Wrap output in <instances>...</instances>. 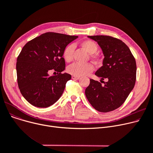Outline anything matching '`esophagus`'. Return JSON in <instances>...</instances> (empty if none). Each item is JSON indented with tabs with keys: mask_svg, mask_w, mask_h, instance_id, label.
<instances>
[{
	"mask_svg": "<svg viewBox=\"0 0 153 153\" xmlns=\"http://www.w3.org/2000/svg\"><path fill=\"white\" fill-rule=\"evenodd\" d=\"M72 79H73V80H78V79H80V77H77V76H73V75H72Z\"/></svg>",
	"mask_w": 153,
	"mask_h": 153,
	"instance_id": "34e87169",
	"label": "esophagus"
}]
</instances>
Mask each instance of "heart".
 Wrapping results in <instances>:
<instances>
[{
    "label": "heart",
    "instance_id": "b5f03b06",
    "mask_svg": "<svg viewBox=\"0 0 153 153\" xmlns=\"http://www.w3.org/2000/svg\"><path fill=\"white\" fill-rule=\"evenodd\" d=\"M80 46L87 53H90V58L95 62L100 61V55L96 53L98 49V46L95 42L91 39H86L80 43ZM74 46L69 45L64 48L62 53L64 59L67 62H71L73 59ZM94 67L91 63L81 64L75 62L68 66L67 71L69 74L77 77L84 76L92 72Z\"/></svg>",
    "mask_w": 153,
    "mask_h": 153
}]
</instances>
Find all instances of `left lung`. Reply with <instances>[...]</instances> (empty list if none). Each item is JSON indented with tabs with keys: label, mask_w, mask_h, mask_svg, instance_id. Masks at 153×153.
Wrapping results in <instances>:
<instances>
[{
	"label": "left lung",
	"mask_w": 153,
	"mask_h": 153,
	"mask_svg": "<svg viewBox=\"0 0 153 153\" xmlns=\"http://www.w3.org/2000/svg\"><path fill=\"white\" fill-rule=\"evenodd\" d=\"M97 42L102 50L103 66L95 74L107 79L104 85L90 79L85 91L92 106L99 111L108 112L121 106L134 88L136 64L129 48L122 40L110 36H88Z\"/></svg>",
	"instance_id": "8db88e82"
}]
</instances>
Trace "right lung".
I'll return each instance as SVG.
<instances>
[{
	"mask_svg": "<svg viewBox=\"0 0 153 153\" xmlns=\"http://www.w3.org/2000/svg\"><path fill=\"white\" fill-rule=\"evenodd\" d=\"M77 36L48 32L28 42L22 48L16 64L21 94L36 107H48L61 97L66 82L71 79L65 69L64 48ZM53 69L57 75L50 76Z\"/></svg>",
	"mask_w": 153,
	"mask_h": 153,
	"instance_id": "add662e5",
	"label": "right lung"
}]
</instances>
